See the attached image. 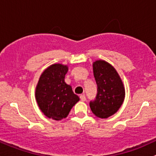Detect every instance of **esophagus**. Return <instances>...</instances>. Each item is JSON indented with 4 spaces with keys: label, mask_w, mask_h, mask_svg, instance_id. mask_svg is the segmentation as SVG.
Wrapping results in <instances>:
<instances>
[{
    "label": "esophagus",
    "mask_w": 156,
    "mask_h": 156,
    "mask_svg": "<svg viewBox=\"0 0 156 156\" xmlns=\"http://www.w3.org/2000/svg\"><path fill=\"white\" fill-rule=\"evenodd\" d=\"M80 99H81V101H84L85 100H86V97H85L84 95H83V94H81V95H80Z\"/></svg>",
    "instance_id": "esophagus-1"
}]
</instances>
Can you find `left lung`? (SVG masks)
I'll list each match as a JSON object with an SVG mask.
<instances>
[{
	"instance_id": "left-lung-1",
	"label": "left lung",
	"mask_w": 156,
	"mask_h": 156,
	"mask_svg": "<svg viewBox=\"0 0 156 156\" xmlns=\"http://www.w3.org/2000/svg\"><path fill=\"white\" fill-rule=\"evenodd\" d=\"M93 69L97 96L90 102V107L96 117L105 119L114 115L121 107L125 99V87L117 70L105 60L93 62Z\"/></svg>"
}]
</instances>
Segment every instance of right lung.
<instances>
[{
	"label": "right lung",
	"instance_id": "obj_1",
	"mask_svg": "<svg viewBox=\"0 0 156 156\" xmlns=\"http://www.w3.org/2000/svg\"><path fill=\"white\" fill-rule=\"evenodd\" d=\"M68 66L55 63L45 69L36 87L35 98L44 115L55 120L68 116L72 108L80 99L72 87L65 82Z\"/></svg>",
	"mask_w": 156,
	"mask_h": 156
}]
</instances>
